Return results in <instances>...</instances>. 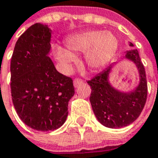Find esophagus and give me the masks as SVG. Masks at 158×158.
I'll use <instances>...</instances> for the list:
<instances>
[{"label": "esophagus", "instance_id": "obj_1", "mask_svg": "<svg viewBox=\"0 0 158 158\" xmlns=\"http://www.w3.org/2000/svg\"><path fill=\"white\" fill-rule=\"evenodd\" d=\"M83 82V81L81 80V79H75L74 81H73V84H74L75 87H77L78 86H80L81 84H82Z\"/></svg>", "mask_w": 158, "mask_h": 158}]
</instances>
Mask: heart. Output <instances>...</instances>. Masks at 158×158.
I'll use <instances>...</instances> for the list:
<instances>
[{
    "mask_svg": "<svg viewBox=\"0 0 158 158\" xmlns=\"http://www.w3.org/2000/svg\"><path fill=\"white\" fill-rule=\"evenodd\" d=\"M67 49L55 47V56L62 65H68L76 60L73 53H86L87 65L92 69H99L107 65L115 54L118 40L114 33L103 31H87L69 37Z\"/></svg>",
    "mask_w": 158,
    "mask_h": 158,
    "instance_id": "1",
    "label": "heart"
}]
</instances>
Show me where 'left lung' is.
<instances>
[{
    "label": "left lung",
    "instance_id": "obj_1",
    "mask_svg": "<svg viewBox=\"0 0 158 158\" xmlns=\"http://www.w3.org/2000/svg\"><path fill=\"white\" fill-rule=\"evenodd\" d=\"M134 47L132 43H129ZM125 59L135 65L138 71L139 82L130 91H122L113 86L110 76L118 64L114 62L88 81L92 89L90 103L97 119L108 128L118 129L131 125L140 116L147 97V83L143 64L137 49L125 52Z\"/></svg>",
    "mask_w": 158,
    "mask_h": 158
}]
</instances>
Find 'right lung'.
<instances>
[{"instance_id": "obj_1", "label": "right lung", "mask_w": 158, "mask_h": 158, "mask_svg": "<svg viewBox=\"0 0 158 158\" xmlns=\"http://www.w3.org/2000/svg\"><path fill=\"white\" fill-rule=\"evenodd\" d=\"M51 35L48 25H32L19 37L11 60L14 108L21 120L38 131L61 127L75 94L71 78L58 72L49 57Z\"/></svg>"}]
</instances>
